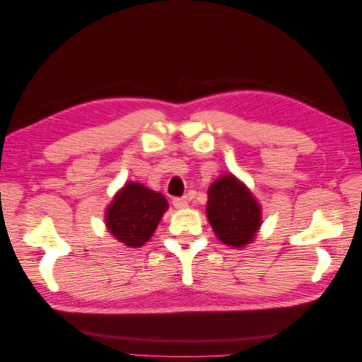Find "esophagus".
<instances>
[{
    "label": "esophagus",
    "instance_id": "esophagus-1",
    "mask_svg": "<svg viewBox=\"0 0 362 362\" xmlns=\"http://www.w3.org/2000/svg\"><path fill=\"white\" fill-rule=\"evenodd\" d=\"M172 204L175 208H177V210H182V208L189 205V201H187V198H173Z\"/></svg>",
    "mask_w": 362,
    "mask_h": 362
}]
</instances>
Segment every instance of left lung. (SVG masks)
Masks as SVG:
<instances>
[{
	"mask_svg": "<svg viewBox=\"0 0 362 362\" xmlns=\"http://www.w3.org/2000/svg\"><path fill=\"white\" fill-rule=\"evenodd\" d=\"M206 217L217 238L228 246L254 242L261 225V206L245 184L228 173L208 189Z\"/></svg>",
	"mask_w": 362,
	"mask_h": 362,
	"instance_id": "1",
	"label": "left lung"
}]
</instances>
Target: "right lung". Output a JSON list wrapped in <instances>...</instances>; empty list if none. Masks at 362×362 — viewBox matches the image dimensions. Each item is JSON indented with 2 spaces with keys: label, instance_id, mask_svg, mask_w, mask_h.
Listing matches in <instances>:
<instances>
[{
  "label": "right lung",
  "instance_id": "obj_1",
  "mask_svg": "<svg viewBox=\"0 0 362 362\" xmlns=\"http://www.w3.org/2000/svg\"><path fill=\"white\" fill-rule=\"evenodd\" d=\"M169 208L161 193L129 181L107 206L105 225L110 234L129 247L144 246Z\"/></svg>",
  "mask_w": 362,
  "mask_h": 362
}]
</instances>
